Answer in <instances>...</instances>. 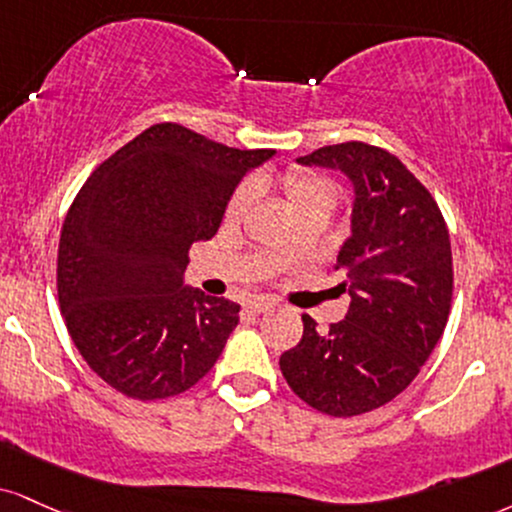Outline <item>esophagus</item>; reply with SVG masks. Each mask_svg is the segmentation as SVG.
<instances>
[{
	"label": "esophagus",
	"mask_w": 512,
	"mask_h": 512,
	"mask_svg": "<svg viewBox=\"0 0 512 512\" xmlns=\"http://www.w3.org/2000/svg\"><path fill=\"white\" fill-rule=\"evenodd\" d=\"M248 310H250V312H255V315H260V312H269V310H274V300H267V298L250 300V303H248Z\"/></svg>",
	"instance_id": "obj_1"
}]
</instances>
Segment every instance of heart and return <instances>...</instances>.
Here are the masks:
<instances>
[{
  "mask_svg": "<svg viewBox=\"0 0 512 512\" xmlns=\"http://www.w3.org/2000/svg\"><path fill=\"white\" fill-rule=\"evenodd\" d=\"M274 186L281 190L283 200H286L288 209L293 214L305 212V209L312 207H334L336 202V186L329 181V178L315 174V171L298 169V166H291V169L281 171L279 176L274 178ZM252 197H255V186L252 183H243L233 190L229 205H226V219L236 221L245 214V209L250 207ZM283 255L291 252V245H283Z\"/></svg>",
  "mask_w": 512,
  "mask_h": 512,
  "instance_id": "1",
  "label": "heart"
}]
</instances>
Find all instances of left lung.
<instances>
[{"label":"left lung","instance_id":"obj_1","mask_svg":"<svg viewBox=\"0 0 512 512\" xmlns=\"http://www.w3.org/2000/svg\"><path fill=\"white\" fill-rule=\"evenodd\" d=\"M298 162L334 166L355 186L353 233L336 260L350 307L329 331L303 315V338L281 355V374L324 415H365L408 389L446 329L448 226L432 193L384 147L350 140Z\"/></svg>","mask_w":512,"mask_h":512}]
</instances>
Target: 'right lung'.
Segmentation results:
<instances>
[{
	"label": "right lung",
	"instance_id": "right-lung-1",
	"mask_svg": "<svg viewBox=\"0 0 512 512\" xmlns=\"http://www.w3.org/2000/svg\"><path fill=\"white\" fill-rule=\"evenodd\" d=\"M274 150H236L157 123L92 171L66 212L57 293L71 341L123 396L159 400L219 360L240 305L183 288L188 250Z\"/></svg>",
	"mask_w": 512,
	"mask_h": 512
}]
</instances>
